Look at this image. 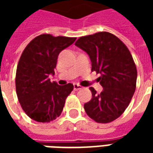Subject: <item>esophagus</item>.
Segmentation results:
<instances>
[{
    "instance_id": "1",
    "label": "esophagus",
    "mask_w": 153,
    "mask_h": 153,
    "mask_svg": "<svg viewBox=\"0 0 153 153\" xmlns=\"http://www.w3.org/2000/svg\"><path fill=\"white\" fill-rule=\"evenodd\" d=\"M82 88V86L79 85V84H76V83H74V89L75 90V91H78V90H79Z\"/></svg>"
}]
</instances>
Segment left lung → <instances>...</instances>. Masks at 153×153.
Masks as SVG:
<instances>
[{
    "instance_id": "8db88e82",
    "label": "left lung",
    "mask_w": 153,
    "mask_h": 153,
    "mask_svg": "<svg viewBox=\"0 0 153 153\" xmlns=\"http://www.w3.org/2000/svg\"><path fill=\"white\" fill-rule=\"evenodd\" d=\"M75 45L88 54L92 71L101 74L97 80L103 88L101 93L89 88L93 97L83 106L87 115L97 123L115 120L128 107L136 89L137 68L130 51L108 32L80 37Z\"/></svg>"
}]
</instances>
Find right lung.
Listing matches in <instances>:
<instances>
[{
  "label": "right lung",
  "instance_id": "add662e5",
  "mask_svg": "<svg viewBox=\"0 0 153 153\" xmlns=\"http://www.w3.org/2000/svg\"><path fill=\"white\" fill-rule=\"evenodd\" d=\"M76 38L41 34L27 45L19 60L15 88L22 109L29 118L48 123L59 117L74 85L51 82L58 55Z\"/></svg>",
  "mask_w": 153,
  "mask_h": 153
}]
</instances>
